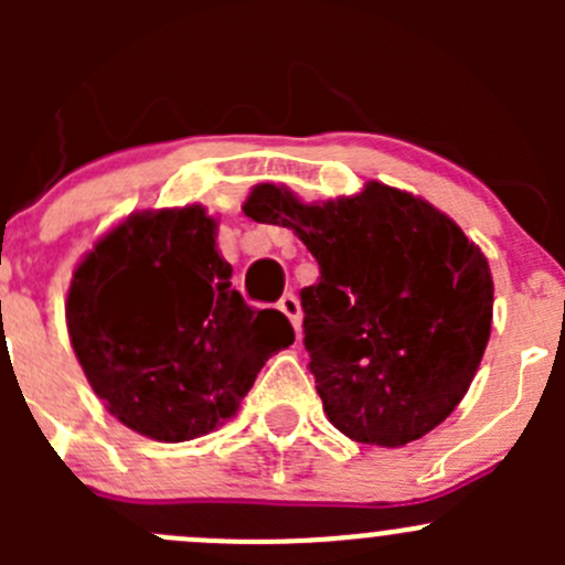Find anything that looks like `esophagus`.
<instances>
[{"instance_id":"esophagus-1","label":"esophagus","mask_w":565,"mask_h":565,"mask_svg":"<svg viewBox=\"0 0 565 565\" xmlns=\"http://www.w3.org/2000/svg\"><path fill=\"white\" fill-rule=\"evenodd\" d=\"M278 309H281L284 315H287L289 322H292L295 333L300 335V317H303V311H300V303H298V298H295L292 292H289V295H284V298L278 300Z\"/></svg>"}]
</instances>
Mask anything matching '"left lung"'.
I'll use <instances>...</instances> for the list:
<instances>
[{
  "label": "left lung",
  "instance_id": "8db88e82",
  "mask_svg": "<svg viewBox=\"0 0 565 565\" xmlns=\"http://www.w3.org/2000/svg\"><path fill=\"white\" fill-rule=\"evenodd\" d=\"M243 210L295 230L317 259L319 281L300 289V306L330 424L383 448L440 426L470 388L492 330L481 248L429 202L383 182L324 204L262 182Z\"/></svg>",
  "mask_w": 565,
  "mask_h": 565
}]
</instances>
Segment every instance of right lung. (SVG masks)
Wrapping results in <instances>:
<instances>
[{
	"label": "right lung",
	"mask_w": 565,
	"mask_h": 565,
	"mask_svg": "<svg viewBox=\"0 0 565 565\" xmlns=\"http://www.w3.org/2000/svg\"><path fill=\"white\" fill-rule=\"evenodd\" d=\"M204 207L136 213L84 256L67 333L108 413L161 443L193 440L237 413L273 352L295 341L276 309L232 289Z\"/></svg>",
	"instance_id": "1"
}]
</instances>
